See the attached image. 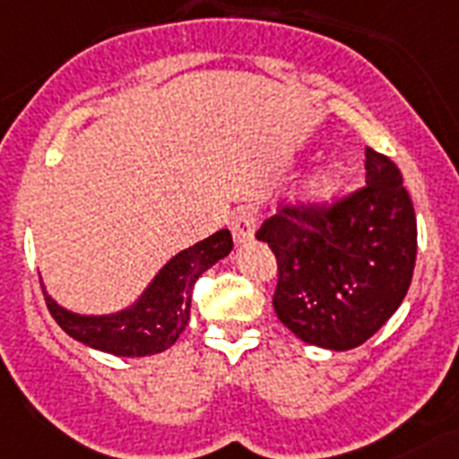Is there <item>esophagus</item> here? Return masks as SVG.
Instances as JSON below:
<instances>
[{"instance_id":"obj_1","label":"esophagus","mask_w":459,"mask_h":459,"mask_svg":"<svg viewBox=\"0 0 459 459\" xmlns=\"http://www.w3.org/2000/svg\"><path fill=\"white\" fill-rule=\"evenodd\" d=\"M255 229H256V212L249 210V207H242V210H238L236 217H233V221H230V233H233V240H236L238 245L252 240V236H255Z\"/></svg>"}]
</instances>
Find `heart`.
I'll return each mask as SVG.
<instances>
[{
    "instance_id": "heart-1",
    "label": "heart",
    "mask_w": 459,
    "mask_h": 459,
    "mask_svg": "<svg viewBox=\"0 0 459 459\" xmlns=\"http://www.w3.org/2000/svg\"><path fill=\"white\" fill-rule=\"evenodd\" d=\"M342 186H344V174H342V169L334 165H327L316 169L308 177L307 186H304V193L314 203H325V200H330V197H334L342 191Z\"/></svg>"
}]
</instances>
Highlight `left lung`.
<instances>
[{
	"mask_svg": "<svg viewBox=\"0 0 459 459\" xmlns=\"http://www.w3.org/2000/svg\"><path fill=\"white\" fill-rule=\"evenodd\" d=\"M365 186L333 203L281 204L256 230L278 262L275 316L307 344L346 351L377 333L411 288L412 200L398 167L365 148Z\"/></svg>",
	"mask_w": 459,
	"mask_h": 459,
	"instance_id": "obj_1",
	"label": "left lung"
}]
</instances>
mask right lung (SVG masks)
Listing matches in <instances>:
<instances>
[{"label": "right lung", "mask_w": 459, "mask_h": 459, "mask_svg": "<svg viewBox=\"0 0 459 459\" xmlns=\"http://www.w3.org/2000/svg\"><path fill=\"white\" fill-rule=\"evenodd\" d=\"M233 249L229 229L178 252L155 275L132 308L113 316H77L58 307L47 292L48 314L73 339L113 356H152L169 349L191 318L193 285ZM44 290V288H42Z\"/></svg>", "instance_id": "1"}]
</instances>
